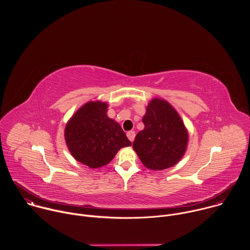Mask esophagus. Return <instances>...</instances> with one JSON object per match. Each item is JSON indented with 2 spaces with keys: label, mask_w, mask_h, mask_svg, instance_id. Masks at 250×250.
I'll use <instances>...</instances> for the list:
<instances>
[{
  "label": "esophagus",
  "mask_w": 250,
  "mask_h": 250,
  "mask_svg": "<svg viewBox=\"0 0 250 250\" xmlns=\"http://www.w3.org/2000/svg\"><path fill=\"white\" fill-rule=\"evenodd\" d=\"M126 135H127L128 139L132 142V141H133V139H134V137H135V132H134V131H132V130H130V131H128V132L126 133Z\"/></svg>",
  "instance_id": "34e87169"
}]
</instances>
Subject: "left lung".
Returning <instances> with one entry per match:
<instances>
[{"label":"left lung","mask_w":250,"mask_h":250,"mask_svg":"<svg viewBox=\"0 0 250 250\" xmlns=\"http://www.w3.org/2000/svg\"><path fill=\"white\" fill-rule=\"evenodd\" d=\"M142 123L145 128L136 134L132 145L142 164L150 170H163L182 159L189 133L171 104L160 98L152 99Z\"/></svg>","instance_id":"1"}]
</instances>
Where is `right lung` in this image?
Segmentation results:
<instances>
[{
    "label": "right lung",
    "mask_w": 250,
    "mask_h": 250,
    "mask_svg": "<svg viewBox=\"0 0 250 250\" xmlns=\"http://www.w3.org/2000/svg\"><path fill=\"white\" fill-rule=\"evenodd\" d=\"M108 106L105 102L90 101L65 126L64 137L71 155L90 168L109 164L121 148L131 146L120 124L106 115Z\"/></svg>",
    "instance_id": "add662e5"
}]
</instances>
